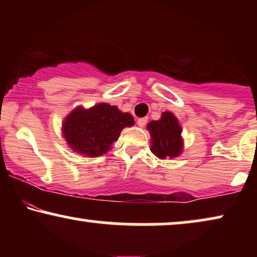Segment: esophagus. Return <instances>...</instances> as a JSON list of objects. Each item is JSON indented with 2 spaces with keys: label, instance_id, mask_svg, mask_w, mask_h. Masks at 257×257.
<instances>
[{
  "label": "esophagus",
  "instance_id": "esophagus-1",
  "mask_svg": "<svg viewBox=\"0 0 257 257\" xmlns=\"http://www.w3.org/2000/svg\"><path fill=\"white\" fill-rule=\"evenodd\" d=\"M147 121H149V119H147L146 117L139 118L138 121H137V124H138V126H140V127H144V126L147 124Z\"/></svg>",
  "mask_w": 257,
  "mask_h": 257
}]
</instances>
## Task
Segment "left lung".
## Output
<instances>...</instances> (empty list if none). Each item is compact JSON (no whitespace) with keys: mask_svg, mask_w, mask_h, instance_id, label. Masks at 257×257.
<instances>
[{"mask_svg":"<svg viewBox=\"0 0 257 257\" xmlns=\"http://www.w3.org/2000/svg\"><path fill=\"white\" fill-rule=\"evenodd\" d=\"M151 133V151L160 159L174 158L181 153V127L178 119L171 112H164L159 120H153L147 125Z\"/></svg>","mask_w":257,"mask_h":257,"instance_id":"1","label":"left lung"}]
</instances>
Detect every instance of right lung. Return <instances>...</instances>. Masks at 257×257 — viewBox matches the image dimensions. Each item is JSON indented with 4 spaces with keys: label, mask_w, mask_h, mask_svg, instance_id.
<instances>
[{
    "label": "right lung",
    "mask_w": 257,
    "mask_h": 257,
    "mask_svg": "<svg viewBox=\"0 0 257 257\" xmlns=\"http://www.w3.org/2000/svg\"><path fill=\"white\" fill-rule=\"evenodd\" d=\"M135 124L130 113H122L115 106L101 103L84 110L72 111L63 125L69 146L80 154L98 157L106 153L121 130Z\"/></svg>",
    "instance_id": "obj_1"
}]
</instances>
